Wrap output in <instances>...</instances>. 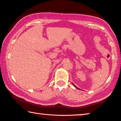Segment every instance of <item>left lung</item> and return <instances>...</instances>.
Instances as JSON below:
<instances>
[{"label": "left lung", "instance_id": "1", "mask_svg": "<svg viewBox=\"0 0 121 121\" xmlns=\"http://www.w3.org/2000/svg\"><path fill=\"white\" fill-rule=\"evenodd\" d=\"M73 86H75V88H77V89H78V88H77V87H76V86H75V85H74L73 84Z\"/></svg>", "mask_w": 121, "mask_h": 121}]
</instances>
